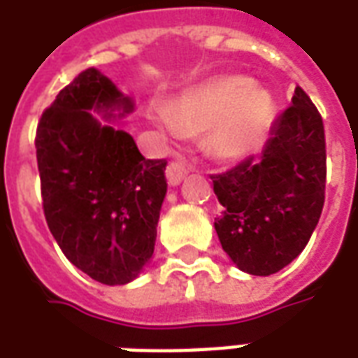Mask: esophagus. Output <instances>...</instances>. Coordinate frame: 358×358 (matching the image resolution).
<instances>
[{
	"mask_svg": "<svg viewBox=\"0 0 358 358\" xmlns=\"http://www.w3.org/2000/svg\"><path fill=\"white\" fill-rule=\"evenodd\" d=\"M186 166L182 163H171L166 166V182H169V186H178L182 180L186 178Z\"/></svg>",
	"mask_w": 358,
	"mask_h": 358,
	"instance_id": "1",
	"label": "esophagus"
}]
</instances>
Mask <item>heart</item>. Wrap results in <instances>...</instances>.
<instances>
[{
    "label": "heart",
    "mask_w": 358,
    "mask_h": 358,
    "mask_svg": "<svg viewBox=\"0 0 358 358\" xmlns=\"http://www.w3.org/2000/svg\"><path fill=\"white\" fill-rule=\"evenodd\" d=\"M153 120L174 138L207 130L205 145L210 155L220 161H241L266 140L274 120V101L248 76L234 74L187 90L171 109L157 107Z\"/></svg>",
    "instance_id": "heart-1"
}]
</instances>
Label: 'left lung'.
<instances>
[{
	"label": "left lung",
	"instance_id": "8db88e82",
	"mask_svg": "<svg viewBox=\"0 0 358 358\" xmlns=\"http://www.w3.org/2000/svg\"><path fill=\"white\" fill-rule=\"evenodd\" d=\"M210 178L222 205L215 230L238 268L270 276L299 257L318 224L326 187L322 117L308 95L295 88L259 159Z\"/></svg>",
	"mask_w": 358,
	"mask_h": 358
}]
</instances>
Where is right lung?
Returning a JSON list of instances; mask_svg holds the SVG:
<instances>
[{"instance_id":"right-lung-1","label":"right lung","mask_w":358,"mask_h":358,"mask_svg":"<svg viewBox=\"0 0 358 358\" xmlns=\"http://www.w3.org/2000/svg\"><path fill=\"white\" fill-rule=\"evenodd\" d=\"M134 109L132 97L92 66L59 92L36 132L51 234L76 268L107 285L132 282L151 261L166 195V161L145 159L109 122Z\"/></svg>"}]
</instances>
